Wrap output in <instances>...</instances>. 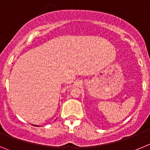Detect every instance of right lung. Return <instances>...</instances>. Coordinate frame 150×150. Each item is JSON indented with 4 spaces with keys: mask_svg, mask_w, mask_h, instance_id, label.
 Returning <instances> with one entry per match:
<instances>
[{
    "mask_svg": "<svg viewBox=\"0 0 150 150\" xmlns=\"http://www.w3.org/2000/svg\"><path fill=\"white\" fill-rule=\"evenodd\" d=\"M35 126H38V125H35Z\"/></svg>",
    "mask_w": 150,
    "mask_h": 150,
    "instance_id": "1",
    "label": "right lung"
}]
</instances>
